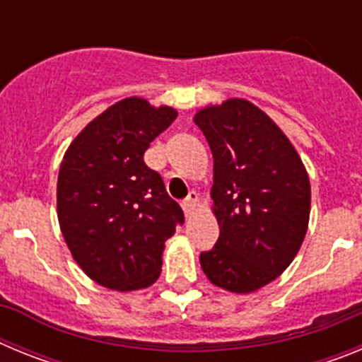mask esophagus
I'll use <instances>...</instances> for the list:
<instances>
[{"label": "esophagus", "mask_w": 362, "mask_h": 362, "mask_svg": "<svg viewBox=\"0 0 362 362\" xmlns=\"http://www.w3.org/2000/svg\"><path fill=\"white\" fill-rule=\"evenodd\" d=\"M197 201H199V196H197L196 192H190L187 196V199H183L181 206H183L185 210V216H190V214L194 212V209L197 206Z\"/></svg>", "instance_id": "1"}]
</instances>
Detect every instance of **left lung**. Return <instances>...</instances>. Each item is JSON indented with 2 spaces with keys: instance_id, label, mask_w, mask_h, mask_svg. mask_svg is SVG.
I'll return each instance as SVG.
<instances>
[{
  "instance_id": "left-lung-1",
  "label": "left lung",
  "mask_w": 362,
  "mask_h": 362,
  "mask_svg": "<svg viewBox=\"0 0 362 362\" xmlns=\"http://www.w3.org/2000/svg\"><path fill=\"white\" fill-rule=\"evenodd\" d=\"M214 158V212L219 239L201 252L216 286L259 290L281 276L306 235L310 181L288 137L245 99L197 112Z\"/></svg>"
}]
</instances>
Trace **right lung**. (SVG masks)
Segmentation results:
<instances>
[{"instance_id": "add662e5", "label": "right lung", "mask_w": 362, "mask_h": 362, "mask_svg": "<svg viewBox=\"0 0 362 362\" xmlns=\"http://www.w3.org/2000/svg\"><path fill=\"white\" fill-rule=\"evenodd\" d=\"M177 112L127 98L74 139L57 177V219L86 276L110 290L146 288L161 274L165 241L183 225L145 152Z\"/></svg>"}]
</instances>
